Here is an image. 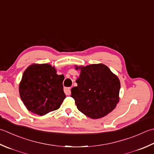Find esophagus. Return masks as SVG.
<instances>
[{"instance_id":"esophagus-1","label":"esophagus","mask_w":154,"mask_h":154,"mask_svg":"<svg viewBox=\"0 0 154 154\" xmlns=\"http://www.w3.org/2000/svg\"><path fill=\"white\" fill-rule=\"evenodd\" d=\"M64 92L65 95H69L71 94V87H65L64 88Z\"/></svg>"}]
</instances>
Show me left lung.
I'll return each instance as SVG.
<instances>
[{
    "label": "left lung",
    "instance_id": "left-lung-1",
    "mask_svg": "<svg viewBox=\"0 0 154 154\" xmlns=\"http://www.w3.org/2000/svg\"><path fill=\"white\" fill-rule=\"evenodd\" d=\"M75 69H80L81 73L71 96L77 109L91 119L101 118L111 112L119 99L118 77L101 63Z\"/></svg>",
    "mask_w": 154,
    "mask_h": 154
}]
</instances>
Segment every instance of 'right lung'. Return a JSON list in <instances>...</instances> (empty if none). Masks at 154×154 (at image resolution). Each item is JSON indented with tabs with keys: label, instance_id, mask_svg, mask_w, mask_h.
Here are the masks:
<instances>
[{
	"label": "right lung",
	"instance_id": "add662e5",
	"mask_svg": "<svg viewBox=\"0 0 154 154\" xmlns=\"http://www.w3.org/2000/svg\"><path fill=\"white\" fill-rule=\"evenodd\" d=\"M64 75H57L49 64H32L26 68L19 85L21 100L27 109L44 116L58 109L65 97Z\"/></svg>",
	"mask_w": 154,
	"mask_h": 154
}]
</instances>
